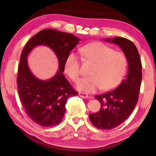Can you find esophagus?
I'll use <instances>...</instances> for the list:
<instances>
[{
    "label": "esophagus",
    "instance_id": "esophagus-1",
    "mask_svg": "<svg viewBox=\"0 0 156 156\" xmlns=\"http://www.w3.org/2000/svg\"><path fill=\"white\" fill-rule=\"evenodd\" d=\"M79 96L80 97H81V98H89V95L87 94H85V93H82V92H80L79 94Z\"/></svg>",
    "mask_w": 156,
    "mask_h": 156
}]
</instances>
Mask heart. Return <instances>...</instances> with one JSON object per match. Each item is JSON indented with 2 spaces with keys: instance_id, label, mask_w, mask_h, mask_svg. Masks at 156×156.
<instances>
[{
  "instance_id": "obj_1",
  "label": "heart",
  "mask_w": 156,
  "mask_h": 156,
  "mask_svg": "<svg viewBox=\"0 0 156 156\" xmlns=\"http://www.w3.org/2000/svg\"><path fill=\"white\" fill-rule=\"evenodd\" d=\"M80 53L85 61L94 63L89 74L91 76L81 78L77 83L78 90L94 92L102 88L110 90L119 85L124 77L128 66L126 56L121 52L102 42H92L84 45ZM64 71L76 81L80 75V62L74 53H69L64 63Z\"/></svg>"
}]
</instances>
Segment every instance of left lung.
<instances>
[{
	"instance_id": "1",
	"label": "left lung",
	"mask_w": 156,
	"mask_h": 156,
	"mask_svg": "<svg viewBox=\"0 0 156 156\" xmlns=\"http://www.w3.org/2000/svg\"><path fill=\"white\" fill-rule=\"evenodd\" d=\"M104 40L119 46L128 62L125 79L114 90L95 96L101 103V109L89 114V119L94 127L110 130L122 124L136 105L141 82V62L136 47L129 39L117 37Z\"/></svg>"
}]
</instances>
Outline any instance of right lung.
Instances as JSON below:
<instances>
[{"label": "right lung", "mask_w": 156, "mask_h": 156, "mask_svg": "<svg viewBox=\"0 0 156 156\" xmlns=\"http://www.w3.org/2000/svg\"><path fill=\"white\" fill-rule=\"evenodd\" d=\"M79 41L80 39L72 34L44 29L31 37L23 48L17 78L19 96L27 115L41 126L59 124L64 117L67 100L78 94L63 72L67 55ZM39 45L51 48L59 61V70L48 80L36 78L28 67L27 55Z\"/></svg>", "instance_id": "right-lung-1"}]
</instances>
